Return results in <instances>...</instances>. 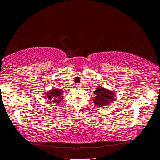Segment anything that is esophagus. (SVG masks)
Wrapping results in <instances>:
<instances>
[{
	"instance_id": "34e87169",
	"label": "esophagus",
	"mask_w": 160,
	"mask_h": 160,
	"mask_svg": "<svg viewBox=\"0 0 160 160\" xmlns=\"http://www.w3.org/2000/svg\"><path fill=\"white\" fill-rule=\"evenodd\" d=\"M75 86L77 87V88H81V87L82 86V85L80 84V83H76Z\"/></svg>"
}]
</instances>
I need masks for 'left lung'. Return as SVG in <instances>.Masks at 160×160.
Returning a JSON list of instances; mask_svg holds the SVG:
<instances>
[{
	"label": "left lung",
	"instance_id": "8db88e82",
	"mask_svg": "<svg viewBox=\"0 0 160 160\" xmlns=\"http://www.w3.org/2000/svg\"><path fill=\"white\" fill-rule=\"evenodd\" d=\"M95 95L93 102L98 107H103L108 105L115 100L114 93L104 88H98L94 91Z\"/></svg>",
	"mask_w": 160,
	"mask_h": 160
}]
</instances>
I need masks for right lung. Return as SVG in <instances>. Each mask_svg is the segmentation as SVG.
<instances>
[{"instance_id": "right-lung-1", "label": "right lung", "mask_w": 160, "mask_h": 160, "mask_svg": "<svg viewBox=\"0 0 160 160\" xmlns=\"http://www.w3.org/2000/svg\"><path fill=\"white\" fill-rule=\"evenodd\" d=\"M63 91L62 89H52L47 92L46 93V97L47 99L50 101V102L52 103H60L61 101L63 99Z\"/></svg>"}]
</instances>
